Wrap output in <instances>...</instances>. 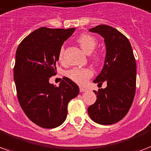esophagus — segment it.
Returning a JSON list of instances; mask_svg holds the SVG:
<instances>
[{
  "label": "esophagus",
  "instance_id": "obj_1",
  "mask_svg": "<svg viewBox=\"0 0 151 151\" xmlns=\"http://www.w3.org/2000/svg\"><path fill=\"white\" fill-rule=\"evenodd\" d=\"M87 88H83V87H80V91L81 92H85V91H87Z\"/></svg>",
  "mask_w": 151,
  "mask_h": 151
}]
</instances>
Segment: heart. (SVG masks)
I'll list each match as a JSON object with an SVG mask.
<instances>
[{"label":"heart","mask_w":151,"mask_h":151,"mask_svg":"<svg viewBox=\"0 0 151 151\" xmlns=\"http://www.w3.org/2000/svg\"><path fill=\"white\" fill-rule=\"evenodd\" d=\"M77 42L82 50L88 54H90L95 50L97 46V43H98L96 39L92 35H88V34H81L79 35L77 39ZM63 51H64V48L62 47L59 53V60L60 61L63 60ZM94 59L95 60L99 61L100 60V56L99 54H95ZM92 70L90 68H87V67H84V68L74 67L73 69L70 70L67 73V78L80 85L86 84L88 80L91 77H92Z\"/></svg>","instance_id":"heart-1"}]
</instances>
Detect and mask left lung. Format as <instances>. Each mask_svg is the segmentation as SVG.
<instances>
[{"instance_id":"left-lung-1","label":"left lung","mask_w":151,"mask_h":151,"mask_svg":"<svg viewBox=\"0 0 151 151\" xmlns=\"http://www.w3.org/2000/svg\"><path fill=\"white\" fill-rule=\"evenodd\" d=\"M89 31L101 35L106 47L103 68L93 82L101 86L105 81L107 87L94 91L97 100L88 107V115L99 124H114L124 118L133 103L137 81L135 57L129 40L117 29L100 24Z\"/></svg>"}]
</instances>
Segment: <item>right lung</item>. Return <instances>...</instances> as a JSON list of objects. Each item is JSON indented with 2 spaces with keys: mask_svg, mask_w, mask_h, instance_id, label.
<instances>
[{
  "mask_svg": "<svg viewBox=\"0 0 151 151\" xmlns=\"http://www.w3.org/2000/svg\"><path fill=\"white\" fill-rule=\"evenodd\" d=\"M74 31L42 27L24 38L16 51L14 80L18 101L27 117L42 128L63 123L67 105L79 94V87L66 77L59 87L50 83L56 74L62 45Z\"/></svg>",
  "mask_w": 151,
  "mask_h": 151,
  "instance_id": "1",
  "label": "right lung"
}]
</instances>
